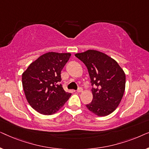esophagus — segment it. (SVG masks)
I'll return each instance as SVG.
<instances>
[{"label": "esophagus", "instance_id": "esophagus-1", "mask_svg": "<svg viewBox=\"0 0 149 149\" xmlns=\"http://www.w3.org/2000/svg\"><path fill=\"white\" fill-rule=\"evenodd\" d=\"M83 89L82 87H79L78 89H77V92H82Z\"/></svg>", "mask_w": 149, "mask_h": 149}]
</instances>
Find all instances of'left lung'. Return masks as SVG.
<instances>
[{"label":"left lung","mask_w":149,"mask_h":149,"mask_svg":"<svg viewBox=\"0 0 149 149\" xmlns=\"http://www.w3.org/2000/svg\"><path fill=\"white\" fill-rule=\"evenodd\" d=\"M87 68L93 100L86 104L89 111L98 116H107L115 111L125 87V74L118 63L107 55L95 50L75 54Z\"/></svg>","instance_id":"1"}]
</instances>
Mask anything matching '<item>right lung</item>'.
I'll use <instances>...</instances> for the list:
<instances>
[{"label":"right lung","instance_id":"obj_1","mask_svg":"<svg viewBox=\"0 0 149 149\" xmlns=\"http://www.w3.org/2000/svg\"><path fill=\"white\" fill-rule=\"evenodd\" d=\"M71 56L49 52L32 62L22 74V85L28 103L40 114L51 115L62 108L71 93L63 89L61 72Z\"/></svg>","mask_w":149,"mask_h":149}]
</instances>
